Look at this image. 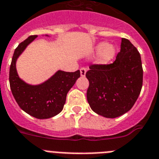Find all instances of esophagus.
Returning a JSON list of instances; mask_svg holds the SVG:
<instances>
[{
    "instance_id": "34e87169",
    "label": "esophagus",
    "mask_w": 159,
    "mask_h": 159,
    "mask_svg": "<svg viewBox=\"0 0 159 159\" xmlns=\"http://www.w3.org/2000/svg\"><path fill=\"white\" fill-rule=\"evenodd\" d=\"M80 73H81V77H85V74H86V68H85V67H82V68L80 69Z\"/></svg>"
}]
</instances>
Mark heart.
<instances>
[{
    "mask_svg": "<svg viewBox=\"0 0 159 159\" xmlns=\"http://www.w3.org/2000/svg\"><path fill=\"white\" fill-rule=\"evenodd\" d=\"M96 53H98V60L101 64H109L115 57L116 48L113 45L106 42H101L96 47Z\"/></svg>",
    "mask_w": 159,
    "mask_h": 159,
    "instance_id": "b5f03b06",
    "label": "heart"
}]
</instances>
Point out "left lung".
Wrapping results in <instances>:
<instances>
[{
  "label": "left lung",
  "instance_id": "8db88e82",
  "mask_svg": "<svg viewBox=\"0 0 159 159\" xmlns=\"http://www.w3.org/2000/svg\"><path fill=\"white\" fill-rule=\"evenodd\" d=\"M87 101L93 111L114 118L125 114L137 101L143 86L140 53L130 41L121 38V50L112 64L91 65Z\"/></svg>",
  "mask_w": 159,
  "mask_h": 159
}]
</instances>
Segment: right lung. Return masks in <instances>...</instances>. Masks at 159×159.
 <instances>
[{"instance_id":"1","label":"right lung","mask_w":159,"mask_h":159,"mask_svg":"<svg viewBox=\"0 0 159 159\" xmlns=\"http://www.w3.org/2000/svg\"><path fill=\"white\" fill-rule=\"evenodd\" d=\"M38 36H30L18 45L13 53L9 70V85L20 109L38 119H46L58 114L66 103V95L80 77V70H58L49 79L37 85H29L19 78L16 69L18 57Z\"/></svg>"}]
</instances>
